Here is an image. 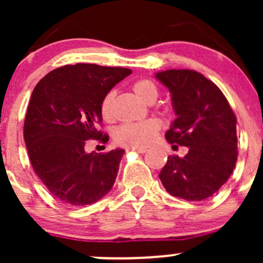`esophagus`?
<instances>
[{
	"instance_id": "34e87169",
	"label": "esophagus",
	"mask_w": 263,
	"mask_h": 263,
	"mask_svg": "<svg viewBox=\"0 0 263 263\" xmlns=\"http://www.w3.org/2000/svg\"><path fill=\"white\" fill-rule=\"evenodd\" d=\"M128 150H131V151H136V153H140V154H144V153H146V148H144V147H129Z\"/></svg>"
}]
</instances>
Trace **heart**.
Wrapping results in <instances>:
<instances>
[{"mask_svg": "<svg viewBox=\"0 0 263 263\" xmlns=\"http://www.w3.org/2000/svg\"><path fill=\"white\" fill-rule=\"evenodd\" d=\"M132 90L139 99L142 102L154 103L158 98V89L153 81L139 80L132 85ZM115 91L105 94L100 103V113L104 121L110 122L115 118L113 115V102H115ZM160 129V123L156 119H146L136 123H124L117 127L113 137L115 141L121 146L128 147H145L154 141Z\"/></svg>", "mask_w": 263, "mask_h": 263, "instance_id": "obj_1", "label": "heart"}]
</instances>
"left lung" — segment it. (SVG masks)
<instances>
[{"mask_svg": "<svg viewBox=\"0 0 263 263\" xmlns=\"http://www.w3.org/2000/svg\"><path fill=\"white\" fill-rule=\"evenodd\" d=\"M155 78L168 87L177 118L166 131L169 144L187 146L169 155L159 178L166 192L187 201L211 197L237 163V118L221 90L192 70H166Z\"/></svg>", "mask_w": 263, "mask_h": 263, "instance_id": "8db88e82", "label": "left lung"}]
</instances>
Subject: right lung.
I'll use <instances>...</instances> for the list:
<instances>
[{
	"instance_id": "add662e5",
	"label": "right lung",
	"mask_w": 263,
	"mask_h": 263,
	"mask_svg": "<svg viewBox=\"0 0 263 263\" xmlns=\"http://www.w3.org/2000/svg\"><path fill=\"white\" fill-rule=\"evenodd\" d=\"M132 71L92 63L50 71L34 87L24 123V140L34 172L57 200L86 206L115 184L123 148L85 151L86 140L108 141L98 129L100 103Z\"/></svg>"
}]
</instances>
